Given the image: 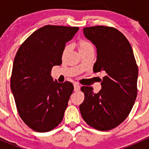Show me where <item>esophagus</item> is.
<instances>
[{
  "instance_id": "esophagus-1",
  "label": "esophagus",
  "mask_w": 149,
  "mask_h": 149,
  "mask_svg": "<svg viewBox=\"0 0 149 149\" xmlns=\"http://www.w3.org/2000/svg\"><path fill=\"white\" fill-rule=\"evenodd\" d=\"M73 86H74V91H79L80 89V86L79 84H78L77 83H74L73 84Z\"/></svg>"
}]
</instances>
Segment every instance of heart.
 <instances>
[{
  "label": "heart",
  "mask_w": 149,
  "mask_h": 149,
  "mask_svg": "<svg viewBox=\"0 0 149 149\" xmlns=\"http://www.w3.org/2000/svg\"><path fill=\"white\" fill-rule=\"evenodd\" d=\"M79 52H80V51L86 50V49H89V48H92L93 45H91V43L89 42L86 41V40H81L79 43Z\"/></svg>",
  "instance_id": "heart-1"
}]
</instances>
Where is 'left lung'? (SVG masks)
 I'll use <instances>...</instances> for the list:
<instances>
[{"label": "left lung", "instance_id": "1", "mask_svg": "<svg viewBox=\"0 0 149 149\" xmlns=\"http://www.w3.org/2000/svg\"><path fill=\"white\" fill-rule=\"evenodd\" d=\"M83 31L97 48L93 70L104 71L105 76L97 94L91 86L81 87L85 99L79 109L88 125L109 130L123 123L133 108L137 96L138 66L131 45L118 29L97 26Z\"/></svg>", "mask_w": 149, "mask_h": 149}]
</instances>
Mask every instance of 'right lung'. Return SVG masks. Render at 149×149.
Returning a JSON list of instances; mask_svg holds the SVG:
<instances>
[{"instance_id":"right-lung-1","label":"right lung","mask_w":149,"mask_h":149,"mask_svg":"<svg viewBox=\"0 0 149 149\" xmlns=\"http://www.w3.org/2000/svg\"><path fill=\"white\" fill-rule=\"evenodd\" d=\"M79 29L46 25L32 33L16 53L10 88L21 118L35 131H49L63 120L73 86L55 81L50 72L61 65L66 42Z\"/></svg>"}]
</instances>
